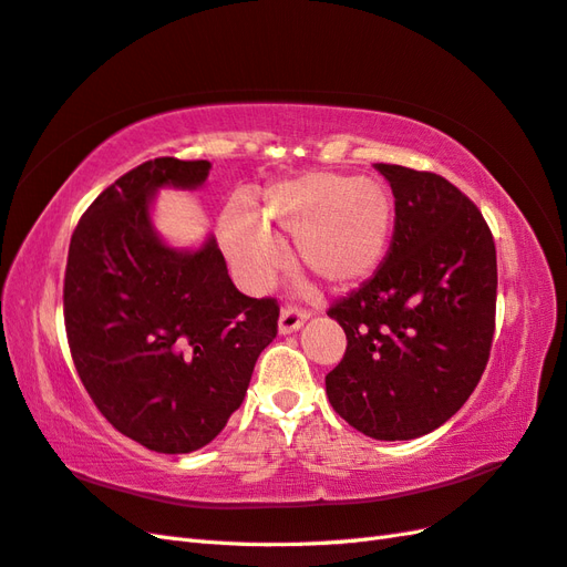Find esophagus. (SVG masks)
<instances>
[{
    "instance_id": "obj_1",
    "label": "esophagus",
    "mask_w": 567,
    "mask_h": 567,
    "mask_svg": "<svg viewBox=\"0 0 567 567\" xmlns=\"http://www.w3.org/2000/svg\"><path fill=\"white\" fill-rule=\"evenodd\" d=\"M307 319H309V313H307V311L295 309V307H282V311H280V321H278V331H280L282 336H287V333H295V331H299L301 326L307 323Z\"/></svg>"
}]
</instances>
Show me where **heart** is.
Here are the masks:
<instances>
[{"instance_id":"1","label":"heart","mask_w":567,"mask_h":567,"mask_svg":"<svg viewBox=\"0 0 567 567\" xmlns=\"http://www.w3.org/2000/svg\"><path fill=\"white\" fill-rule=\"evenodd\" d=\"M396 231V200L386 183L336 171L275 181L251 207L231 200L219 219V244L236 282L262 292L295 239L305 268L336 287H354L381 268Z\"/></svg>"}]
</instances>
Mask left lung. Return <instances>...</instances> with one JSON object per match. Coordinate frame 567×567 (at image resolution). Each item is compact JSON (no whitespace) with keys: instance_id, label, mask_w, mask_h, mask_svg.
<instances>
[{"instance_id":"8db88e82","label":"left lung","mask_w":567,"mask_h":567,"mask_svg":"<svg viewBox=\"0 0 567 567\" xmlns=\"http://www.w3.org/2000/svg\"><path fill=\"white\" fill-rule=\"evenodd\" d=\"M377 171L396 197V231L381 268L328 309L348 348L326 393L367 437L415 440L466 403L488 364L495 241L446 178L396 164Z\"/></svg>"}]
</instances>
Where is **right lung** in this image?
I'll use <instances>...</instances> for the list:
<instances>
[{
    "label": "right lung",
    "instance_id": "add662e5",
    "mask_svg": "<svg viewBox=\"0 0 567 567\" xmlns=\"http://www.w3.org/2000/svg\"><path fill=\"white\" fill-rule=\"evenodd\" d=\"M209 168L159 156L127 171L79 219L64 270L79 379L117 432L159 454L213 442L278 336V301L241 295L213 236L181 251L154 229V193L193 190Z\"/></svg>",
    "mask_w": 567,
    "mask_h": 567
}]
</instances>
